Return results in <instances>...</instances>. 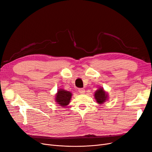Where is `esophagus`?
Listing matches in <instances>:
<instances>
[{
    "instance_id": "esophagus-1",
    "label": "esophagus",
    "mask_w": 152,
    "mask_h": 152,
    "mask_svg": "<svg viewBox=\"0 0 152 152\" xmlns=\"http://www.w3.org/2000/svg\"><path fill=\"white\" fill-rule=\"evenodd\" d=\"M79 93H80V94H85V93H86V91H85V89H79Z\"/></svg>"
}]
</instances>
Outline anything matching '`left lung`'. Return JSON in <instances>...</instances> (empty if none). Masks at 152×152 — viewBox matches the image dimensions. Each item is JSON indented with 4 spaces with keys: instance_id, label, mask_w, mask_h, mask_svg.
Segmentation results:
<instances>
[{
    "instance_id": "obj_1",
    "label": "left lung",
    "mask_w": 152,
    "mask_h": 152,
    "mask_svg": "<svg viewBox=\"0 0 152 152\" xmlns=\"http://www.w3.org/2000/svg\"><path fill=\"white\" fill-rule=\"evenodd\" d=\"M94 98L99 104H102L108 99V94L103 87H99L94 93Z\"/></svg>"
}]
</instances>
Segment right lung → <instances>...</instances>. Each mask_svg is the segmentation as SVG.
Listing matches in <instances>:
<instances>
[{
    "mask_svg": "<svg viewBox=\"0 0 152 152\" xmlns=\"http://www.w3.org/2000/svg\"><path fill=\"white\" fill-rule=\"evenodd\" d=\"M72 94L71 92L63 89L58 90L57 93L55 95V102L62 107H65L70 103Z\"/></svg>",
    "mask_w": 152,
    "mask_h": 152,
    "instance_id": "add662e5",
    "label": "right lung"
}]
</instances>
